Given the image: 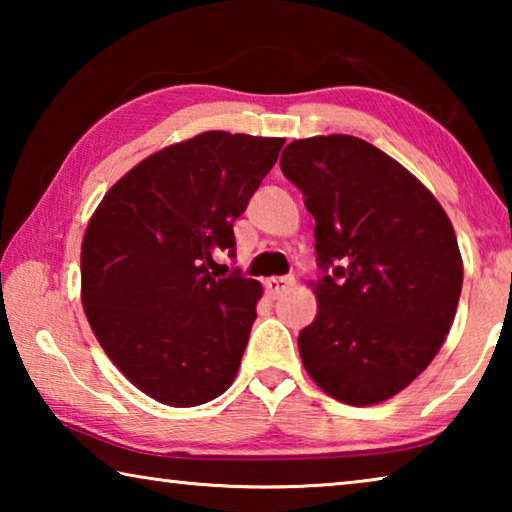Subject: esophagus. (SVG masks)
Listing matches in <instances>:
<instances>
[{
    "instance_id": "esophagus-1",
    "label": "esophagus",
    "mask_w": 512,
    "mask_h": 512,
    "mask_svg": "<svg viewBox=\"0 0 512 512\" xmlns=\"http://www.w3.org/2000/svg\"><path fill=\"white\" fill-rule=\"evenodd\" d=\"M264 287H266L268 298H273V300H275V298H280L284 291L293 287V277H291V275H284V277H271V280H266V282H264Z\"/></svg>"
}]
</instances>
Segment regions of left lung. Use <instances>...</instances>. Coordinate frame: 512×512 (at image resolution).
Wrapping results in <instances>:
<instances>
[{"instance_id": "obj_1", "label": "left lung", "mask_w": 512, "mask_h": 512, "mask_svg": "<svg viewBox=\"0 0 512 512\" xmlns=\"http://www.w3.org/2000/svg\"><path fill=\"white\" fill-rule=\"evenodd\" d=\"M314 216L318 314L298 350L309 377L352 406L384 402L436 357L454 323L463 259L452 221L391 155L352 135L282 151Z\"/></svg>"}]
</instances>
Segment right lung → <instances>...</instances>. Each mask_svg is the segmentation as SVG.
<instances>
[{
    "label": "right lung",
    "instance_id": "obj_1",
    "mask_svg": "<svg viewBox=\"0 0 512 512\" xmlns=\"http://www.w3.org/2000/svg\"><path fill=\"white\" fill-rule=\"evenodd\" d=\"M282 137L210 131L149 155L103 196L81 246L94 336L153 400L198 406L235 379L262 284L210 273L235 255L232 223L273 169Z\"/></svg>",
    "mask_w": 512,
    "mask_h": 512
}]
</instances>
